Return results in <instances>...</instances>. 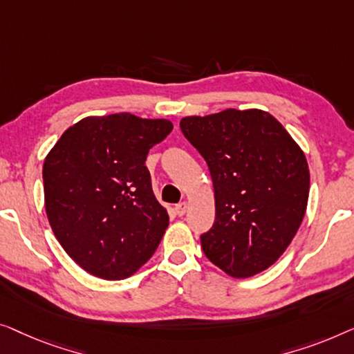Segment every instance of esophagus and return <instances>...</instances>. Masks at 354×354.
I'll use <instances>...</instances> for the list:
<instances>
[{
	"mask_svg": "<svg viewBox=\"0 0 354 354\" xmlns=\"http://www.w3.org/2000/svg\"><path fill=\"white\" fill-rule=\"evenodd\" d=\"M186 210H187V203H186V202L178 203V205L175 207V212H176L178 216H183L184 213H186Z\"/></svg>",
	"mask_w": 354,
	"mask_h": 354,
	"instance_id": "obj_1",
	"label": "esophagus"
}]
</instances>
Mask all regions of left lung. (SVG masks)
<instances>
[{
  "mask_svg": "<svg viewBox=\"0 0 354 354\" xmlns=\"http://www.w3.org/2000/svg\"><path fill=\"white\" fill-rule=\"evenodd\" d=\"M179 128L207 162L215 189V223L201 236L203 253L232 277L265 271L305 216V153L271 113L258 109L184 117Z\"/></svg>",
  "mask_w": 354,
  "mask_h": 354,
  "instance_id": "left-lung-1",
  "label": "left lung"
}]
</instances>
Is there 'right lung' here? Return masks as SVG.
<instances>
[{"label": "right lung", "mask_w": 354, "mask_h": 354, "mask_svg": "<svg viewBox=\"0 0 354 354\" xmlns=\"http://www.w3.org/2000/svg\"><path fill=\"white\" fill-rule=\"evenodd\" d=\"M171 122L131 113L86 117L62 134L43 165L49 225L89 274L120 281L157 250L170 218L152 192L146 158Z\"/></svg>", "instance_id": "right-lung-1"}]
</instances>
